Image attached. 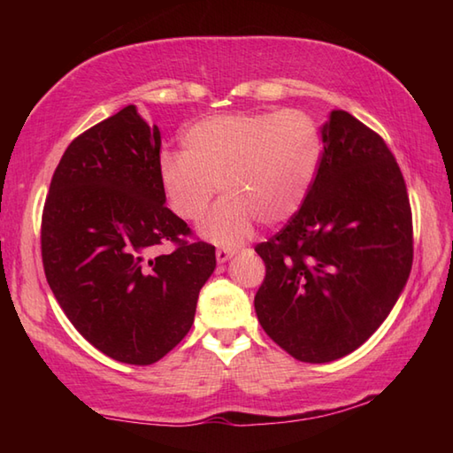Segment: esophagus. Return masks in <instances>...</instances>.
I'll list each match as a JSON object with an SVG mask.
<instances>
[{"mask_svg": "<svg viewBox=\"0 0 453 453\" xmlns=\"http://www.w3.org/2000/svg\"><path fill=\"white\" fill-rule=\"evenodd\" d=\"M237 251L235 249H227V247H219L218 251H216V258H218V263H226L227 258H232L234 255H235Z\"/></svg>", "mask_w": 453, "mask_h": 453, "instance_id": "1", "label": "esophagus"}]
</instances>
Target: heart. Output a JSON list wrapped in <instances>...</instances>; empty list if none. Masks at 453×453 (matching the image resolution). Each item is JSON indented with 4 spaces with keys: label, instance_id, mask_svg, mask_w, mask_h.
Returning <instances> with one entry per match:
<instances>
[{
    "label": "heart",
    "instance_id": "1",
    "mask_svg": "<svg viewBox=\"0 0 453 453\" xmlns=\"http://www.w3.org/2000/svg\"><path fill=\"white\" fill-rule=\"evenodd\" d=\"M319 124L302 109L218 114L192 124L182 153H163L159 179L171 210L187 221L206 214L218 187L226 198L202 234L235 245L255 219L278 226L302 208L319 169Z\"/></svg>",
    "mask_w": 453,
    "mask_h": 453
}]
</instances>
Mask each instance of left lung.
I'll list each match as a JSON object with an SVG mask.
<instances>
[{
  "mask_svg": "<svg viewBox=\"0 0 453 453\" xmlns=\"http://www.w3.org/2000/svg\"><path fill=\"white\" fill-rule=\"evenodd\" d=\"M323 153L302 208L258 243L266 274L258 323L300 362L354 352L395 305L412 266V211L388 143L346 111L323 124Z\"/></svg>",
  "mask_w": 453,
  "mask_h": 453,
  "instance_id": "obj_1",
  "label": "left lung"
}]
</instances>
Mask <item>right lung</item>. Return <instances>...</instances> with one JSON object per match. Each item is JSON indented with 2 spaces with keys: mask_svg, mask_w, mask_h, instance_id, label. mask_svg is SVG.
Segmentation results:
<instances>
[{
  "mask_svg": "<svg viewBox=\"0 0 453 453\" xmlns=\"http://www.w3.org/2000/svg\"><path fill=\"white\" fill-rule=\"evenodd\" d=\"M159 128L134 104L80 134L46 195L41 251L67 319L109 358L148 365L185 339L216 247L165 206ZM169 242V256L151 257Z\"/></svg>",
  "mask_w": 453,
  "mask_h": 453,
  "instance_id": "add662e5",
  "label": "right lung"
}]
</instances>
